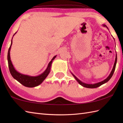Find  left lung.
<instances>
[{"label": "left lung", "instance_id": "left-lung-1", "mask_svg": "<svg viewBox=\"0 0 123 123\" xmlns=\"http://www.w3.org/2000/svg\"><path fill=\"white\" fill-rule=\"evenodd\" d=\"M103 26L104 27H106L107 26L105 25H103ZM117 54H116V58H115V63H114V66H113V69H112L111 71V74H109V75H108V77L106 78V79H105L103 81H102L101 82H98V83H94V84H87V83H85L84 82H82L81 81H80L79 79H78V78L75 76V75L72 74H71L73 75V76H74V78L75 79V80H76L79 83V84L80 85H81L82 86H83V87H86V88H97L98 87H99V86H101L102 85L104 84V83H105L106 82H107L108 81L111 79V77L113 76V75L114 74V72L115 71V68H116V63H117Z\"/></svg>", "mask_w": 123, "mask_h": 123}]
</instances>
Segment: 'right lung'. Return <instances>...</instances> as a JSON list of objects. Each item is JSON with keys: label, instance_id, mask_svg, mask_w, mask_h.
Instances as JSON below:
<instances>
[{"label": "right lung", "instance_id": "right-lung-1", "mask_svg": "<svg viewBox=\"0 0 123 123\" xmlns=\"http://www.w3.org/2000/svg\"><path fill=\"white\" fill-rule=\"evenodd\" d=\"M16 33H15L14 34V35ZM14 35H13V36H14ZM12 43V40L11 44H10V46L9 48L8 52V55H7V60H8V67H9L10 73L12 75V77L14 78L17 81H18L19 83H21L22 85L25 86V87H29V88L35 87L41 84V83L43 82V81L45 79V78L48 77L49 72H50L52 63V62H53V60H54V59L56 57V55L54 56L53 58H52L51 61L49 62L48 66L47 67L46 70L41 74L37 75V76H31V75L22 74L16 70L15 68L14 67V66H13V65L12 64L11 60H10V49H11Z\"/></svg>", "mask_w": 123, "mask_h": 123}]
</instances>
